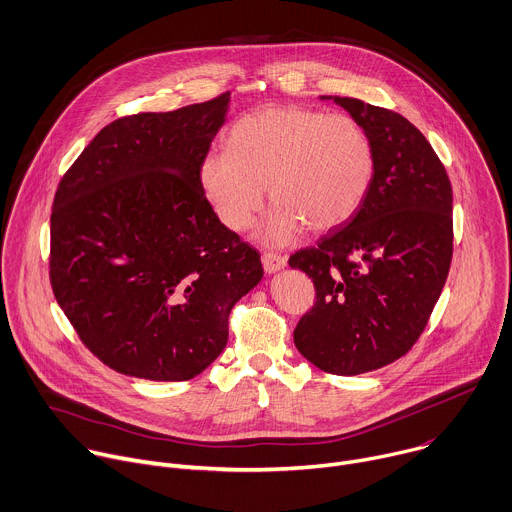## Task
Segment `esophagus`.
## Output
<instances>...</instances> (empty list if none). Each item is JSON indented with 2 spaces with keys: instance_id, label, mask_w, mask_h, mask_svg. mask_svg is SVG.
Returning <instances> with one entry per match:
<instances>
[{
  "instance_id": "obj_1",
  "label": "esophagus",
  "mask_w": 512,
  "mask_h": 512,
  "mask_svg": "<svg viewBox=\"0 0 512 512\" xmlns=\"http://www.w3.org/2000/svg\"><path fill=\"white\" fill-rule=\"evenodd\" d=\"M262 266L266 270V274H274L278 270H282L286 266V258L280 256V254H272V252H266L262 256Z\"/></svg>"
}]
</instances>
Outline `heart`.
<instances>
[{"label":"heart","instance_id":"obj_1","mask_svg":"<svg viewBox=\"0 0 512 512\" xmlns=\"http://www.w3.org/2000/svg\"><path fill=\"white\" fill-rule=\"evenodd\" d=\"M375 155L351 117L302 107H264L242 117L228 151H210L197 165L203 197L218 220L246 230L266 199L276 203L262 240L284 244L302 226L329 232L361 208L373 181Z\"/></svg>","mask_w":512,"mask_h":512}]
</instances>
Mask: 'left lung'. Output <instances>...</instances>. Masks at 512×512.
<instances>
[{
    "instance_id": "left-lung-1",
    "label": "left lung",
    "mask_w": 512,
    "mask_h": 512,
    "mask_svg": "<svg viewBox=\"0 0 512 512\" xmlns=\"http://www.w3.org/2000/svg\"><path fill=\"white\" fill-rule=\"evenodd\" d=\"M321 98L365 129L375 171L355 216L288 260L317 288L294 345L327 373L359 375L405 355L428 325L452 262V185L401 115L359 98Z\"/></svg>"
}]
</instances>
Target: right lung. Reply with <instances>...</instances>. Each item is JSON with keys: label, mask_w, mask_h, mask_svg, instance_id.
Wrapping results in <instances>:
<instances>
[{"label": "right lung", "mask_w": 512, "mask_h": 512, "mask_svg": "<svg viewBox=\"0 0 512 512\" xmlns=\"http://www.w3.org/2000/svg\"><path fill=\"white\" fill-rule=\"evenodd\" d=\"M228 105L230 92L113 121L56 189L54 296L82 343L123 375H199L228 343L232 306L264 276L197 181Z\"/></svg>", "instance_id": "right-lung-1"}]
</instances>
